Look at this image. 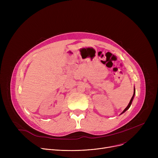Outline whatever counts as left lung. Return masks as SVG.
<instances>
[{"label":"left lung","instance_id":"obj_1","mask_svg":"<svg viewBox=\"0 0 158 158\" xmlns=\"http://www.w3.org/2000/svg\"><path fill=\"white\" fill-rule=\"evenodd\" d=\"M135 87H134V94H133V95H132V98H131V101H130V102H129V103L128 106L126 107L125 110H123V111L120 113V114H123V113H125L127 110H129V108L130 106H131V104H132V101H133V98H134V97H135Z\"/></svg>","mask_w":158,"mask_h":158}]
</instances>
